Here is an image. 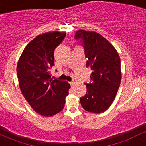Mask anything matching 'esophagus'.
Instances as JSON below:
<instances>
[{"label":"esophagus","mask_w":146,"mask_h":146,"mask_svg":"<svg viewBox=\"0 0 146 146\" xmlns=\"http://www.w3.org/2000/svg\"><path fill=\"white\" fill-rule=\"evenodd\" d=\"M69 83H70L71 87H72V88L74 87V84H75V82H74V81H72V82H69Z\"/></svg>","instance_id":"34e87169"}]
</instances>
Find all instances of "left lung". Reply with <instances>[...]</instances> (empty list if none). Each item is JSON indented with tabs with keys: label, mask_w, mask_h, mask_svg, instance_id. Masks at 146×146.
<instances>
[{
	"label": "left lung",
	"mask_w": 146,
	"mask_h": 146,
	"mask_svg": "<svg viewBox=\"0 0 146 146\" xmlns=\"http://www.w3.org/2000/svg\"><path fill=\"white\" fill-rule=\"evenodd\" d=\"M74 38L83 46L88 58L86 67L91 70V82L85 83L87 92L80 99L81 105L90 113H103L113 103L121 83L119 55L113 45L96 32L79 30Z\"/></svg>",
	"instance_id": "left-lung-1"
}]
</instances>
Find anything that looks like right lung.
<instances>
[{"mask_svg":"<svg viewBox=\"0 0 146 146\" xmlns=\"http://www.w3.org/2000/svg\"><path fill=\"white\" fill-rule=\"evenodd\" d=\"M66 37L64 32L54 31L38 35L27 45L17 66L22 94L33 110L50 117L64 109L70 85L51 78L54 66V50Z\"/></svg>","mask_w":146,"mask_h":146,"instance_id":"add662e5","label":"right lung"}]
</instances>
